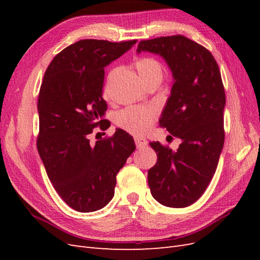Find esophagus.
<instances>
[{
  "instance_id": "1",
  "label": "esophagus",
  "mask_w": 260,
  "mask_h": 260,
  "mask_svg": "<svg viewBox=\"0 0 260 260\" xmlns=\"http://www.w3.org/2000/svg\"><path fill=\"white\" fill-rule=\"evenodd\" d=\"M136 141V145L138 148H142L144 146L147 145V140L145 138H142V137H137L135 139Z\"/></svg>"
}]
</instances>
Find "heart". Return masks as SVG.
<instances>
[{
	"label": "heart",
	"mask_w": 260,
	"mask_h": 260,
	"mask_svg": "<svg viewBox=\"0 0 260 260\" xmlns=\"http://www.w3.org/2000/svg\"><path fill=\"white\" fill-rule=\"evenodd\" d=\"M135 67L144 84L149 82H161L164 78V68L160 62L154 57L143 56L135 61ZM156 118L153 108L130 106L122 109L116 115L115 121L119 128L132 135H142L151 129Z\"/></svg>",
	"instance_id": "b5f03b06"
}]
</instances>
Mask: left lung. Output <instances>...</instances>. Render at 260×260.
Here are the masks:
<instances>
[{
	"mask_svg": "<svg viewBox=\"0 0 260 260\" xmlns=\"http://www.w3.org/2000/svg\"><path fill=\"white\" fill-rule=\"evenodd\" d=\"M143 51L159 55L171 70L174 84L159 123L182 141L177 151L149 143L157 162L148 170V185L161 205L190 206L207 188L223 147L221 74L212 54L183 36L143 40L137 52Z\"/></svg>",
	"mask_w": 260,
	"mask_h": 260,
	"instance_id": "1",
	"label": "left lung"
}]
</instances>
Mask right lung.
Here are the masks:
<instances>
[{"label": "right lung", "instance_id": "add662e5", "mask_svg": "<svg viewBox=\"0 0 260 260\" xmlns=\"http://www.w3.org/2000/svg\"><path fill=\"white\" fill-rule=\"evenodd\" d=\"M136 43L80 40L58 53L44 74L38 152L54 188L77 211H95L111 202L118 171L136 149L135 140L121 129L95 144L89 140L94 128L111 125L102 98L104 68Z\"/></svg>", "mask_w": 260, "mask_h": 260}]
</instances>
